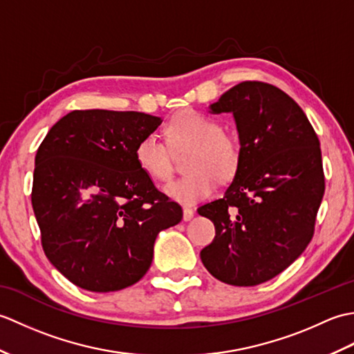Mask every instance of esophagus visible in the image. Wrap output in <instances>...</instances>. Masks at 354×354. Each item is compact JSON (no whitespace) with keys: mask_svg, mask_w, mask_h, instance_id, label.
<instances>
[{"mask_svg":"<svg viewBox=\"0 0 354 354\" xmlns=\"http://www.w3.org/2000/svg\"><path fill=\"white\" fill-rule=\"evenodd\" d=\"M193 216H194V212H193V209L192 208H189V207H185L184 208V221L185 222H189L190 219H193Z\"/></svg>","mask_w":354,"mask_h":354,"instance_id":"obj_1","label":"esophagus"}]
</instances>
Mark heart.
I'll return each instance as SVG.
<instances>
[{"label":"heart","mask_w":354,"mask_h":354,"mask_svg":"<svg viewBox=\"0 0 354 354\" xmlns=\"http://www.w3.org/2000/svg\"><path fill=\"white\" fill-rule=\"evenodd\" d=\"M165 145L153 133L141 137L135 146V162L155 183H167L173 173L171 153L190 149L185 158V176L165 187L169 196L184 205L212 196L216 178L228 181L242 161V146L234 133L222 129L219 120L204 112L185 109L164 126Z\"/></svg>","instance_id":"1"}]
</instances>
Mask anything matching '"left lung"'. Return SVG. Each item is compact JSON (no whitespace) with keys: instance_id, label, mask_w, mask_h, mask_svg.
I'll list each match as a JSON object with an SVG mask.
<instances>
[{"instance_id":"1","label":"left lung","mask_w":354,"mask_h":354,"mask_svg":"<svg viewBox=\"0 0 354 354\" xmlns=\"http://www.w3.org/2000/svg\"><path fill=\"white\" fill-rule=\"evenodd\" d=\"M209 108L232 112L242 161L223 198L198 208L216 228L201 260L227 284L265 283L313 237L326 190L318 135L298 103L265 82H242Z\"/></svg>"}]
</instances>
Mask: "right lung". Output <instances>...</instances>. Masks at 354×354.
<instances>
[{
	"label": "right lung",
	"mask_w": 354,
	"mask_h": 354,
	"mask_svg": "<svg viewBox=\"0 0 354 354\" xmlns=\"http://www.w3.org/2000/svg\"><path fill=\"white\" fill-rule=\"evenodd\" d=\"M161 118L142 112L73 111L45 135L35 158L32 205L47 259L91 292L141 280L158 232L183 208L135 162L141 137Z\"/></svg>",
	"instance_id": "1"
}]
</instances>
